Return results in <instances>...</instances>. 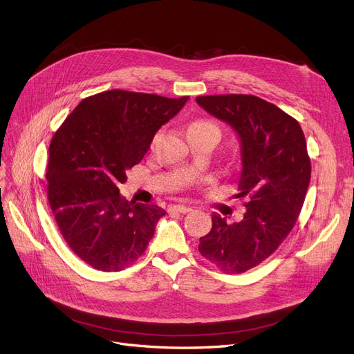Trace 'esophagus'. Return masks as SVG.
Listing matches in <instances>:
<instances>
[{
    "label": "esophagus",
    "instance_id": "34e87169",
    "mask_svg": "<svg viewBox=\"0 0 354 354\" xmlns=\"http://www.w3.org/2000/svg\"><path fill=\"white\" fill-rule=\"evenodd\" d=\"M169 211H174V212H180V214H187L192 211V208L186 205H171L169 206Z\"/></svg>",
    "mask_w": 354,
    "mask_h": 354
}]
</instances>
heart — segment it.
I'll return each instance as SVG.
<instances>
[{
	"instance_id": "heart-1",
	"label": "heart",
	"mask_w": 354,
	"mask_h": 354,
	"mask_svg": "<svg viewBox=\"0 0 354 354\" xmlns=\"http://www.w3.org/2000/svg\"><path fill=\"white\" fill-rule=\"evenodd\" d=\"M205 129H216V127L214 124L208 123V121H203V120L192 121V123L187 126V131L189 130H205Z\"/></svg>"
}]
</instances>
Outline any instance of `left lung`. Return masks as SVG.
<instances>
[{"instance_id": "8db88e82", "label": "left lung", "mask_w": 354, "mask_h": 354, "mask_svg": "<svg viewBox=\"0 0 354 354\" xmlns=\"http://www.w3.org/2000/svg\"><path fill=\"white\" fill-rule=\"evenodd\" d=\"M196 101L237 131L239 198L246 199L239 223L212 214L199 252L225 274H241L270 258L297 221L310 181L306 140L296 118L258 96L209 95Z\"/></svg>"}]
</instances>
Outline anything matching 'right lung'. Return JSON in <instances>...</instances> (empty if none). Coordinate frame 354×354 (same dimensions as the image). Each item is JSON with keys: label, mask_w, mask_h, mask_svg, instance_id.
Wrapping results in <instances>:
<instances>
[{"label": "right lung", "mask_w": 354, "mask_h": 354, "mask_svg": "<svg viewBox=\"0 0 354 354\" xmlns=\"http://www.w3.org/2000/svg\"><path fill=\"white\" fill-rule=\"evenodd\" d=\"M187 100L105 91L84 98L55 131L46 167L48 202L68 248L95 270H124L148 248L165 211L126 201L118 185Z\"/></svg>", "instance_id": "obj_1"}]
</instances>
